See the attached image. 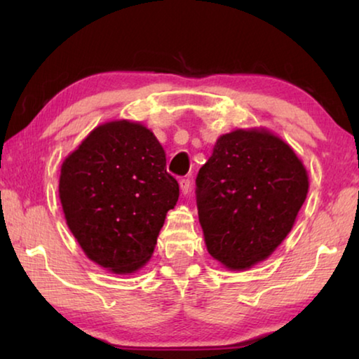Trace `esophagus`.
Instances as JSON below:
<instances>
[{
  "label": "esophagus",
  "mask_w": 359,
  "mask_h": 359,
  "mask_svg": "<svg viewBox=\"0 0 359 359\" xmlns=\"http://www.w3.org/2000/svg\"><path fill=\"white\" fill-rule=\"evenodd\" d=\"M179 184H180V190H182V193H184V194H187L188 191L191 190V180L188 179V177L180 179Z\"/></svg>",
  "instance_id": "34e87169"
}]
</instances>
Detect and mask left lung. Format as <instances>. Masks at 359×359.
I'll return each mask as SVG.
<instances>
[{"label": "left lung", "mask_w": 359, "mask_h": 359, "mask_svg": "<svg viewBox=\"0 0 359 359\" xmlns=\"http://www.w3.org/2000/svg\"><path fill=\"white\" fill-rule=\"evenodd\" d=\"M299 158L267 131L218 137L196 175V205L209 253L229 269H247L276 250L306 201Z\"/></svg>", "instance_id": "obj_1"}]
</instances>
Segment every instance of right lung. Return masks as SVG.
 Listing matches in <instances>:
<instances>
[{
	"label": "right lung",
	"mask_w": 359,
	"mask_h": 359,
	"mask_svg": "<svg viewBox=\"0 0 359 359\" xmlns=\"http://www.w3.org/2000/svg\"><path fill=\"white\" fill-rule=\"evenodd\" d=\"M66 223L95 263L128 274L147 263L179 184L154 133L120 120L95 128L60 175Z\"/></svg>",
	"instance_id": "add662e5"
}]
</instances>
